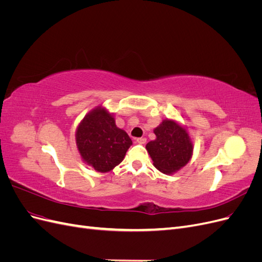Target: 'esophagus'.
Segmentation results:
<instances>
[{
    "mask_svg": "<svg viewBox=\"0 0 262 262\" xmlns=\"http://www.w3.org/2000/svg\"><path fill=\"white\" fill-rule=\"evenodd\" d=\"M137 142H138L139 144L143 145V144L146 143V139H145V138H139V139H137Z\"/></svg>",
    "mask_w": 262,
    "mask_h": 262,
    "instance_id": "1",
    "label": "esophagus"
}]
</instances>
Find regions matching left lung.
<instances>
[{"label":"left lung","mask_w":262,"mask_h":262,"mask_svg":"<svg viewBox=\"0 0 262 262\" xmlns=\"http://www.w3.org/2000/svg\"><path fill=\"white\" fill-rule=\"evenodd\" d=\"M156 139L146 144L153 165L165 175L178 171L191 160L193 144L184 125L166 119L154 129Z\"/></svg>","instance_id":"1"}]
</instances>
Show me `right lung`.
Listing matches in <instances>:
<instances>
[{"label": "right lung", "instance_id": "add662e5", "mask_svg": "<svg viewBox=\"0 0 262 262\" xmlns=\"http://www.w3.org/2000/svg\"><path fill=\"white\" fill-rule=\"evenodd\" d=\"M75 139L83 162L99 172L113 170L132 145L126 132L116 125L114 115L101 106L84 117Z\"/></svg>", "mask_w": 262, "mask_h": 262}]
</instances>
